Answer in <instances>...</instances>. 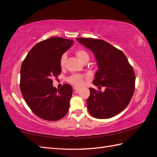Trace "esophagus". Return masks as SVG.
I'll list each match as a JSON object with an SVG mask.
<instances>
[{
  "mask_svg": "<svg viewBox=\"0 0 157 157\" xmlns=\"http://www.w3.org/2000/svg\"><path fill=\"white\" fill-rule=\"evenodd\" d=\"M73 88H74V90H76V91H79L80 90V88H79V87H78V86H74V87H73Z\"/></svg>",
  "mask_w": 157,
  "mask_h": 157,
  "instance_id": "obj_1",
  "label": "esophagus"
}]
</instances>
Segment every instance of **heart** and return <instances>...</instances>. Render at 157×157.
Returning <instances> with one entry per match:
<instances>
[{
    "label": "heart",
    "mask_w": 157,
    "mask_h": 157,
    "mask_svg": "<svg viewBox=\"0 0 157 157\" xmlns=\"http://www.w3.org/2000/svg\"><path fill=\"white\" fill-rule=\"evenodd\" d=\"M75 55L83 63L86 61H88L90 59L88 52L84 49H79L78 51H76ZM67 58V56L65 53L63 54L61 56V59H60V65L62 67H63L65 65ZM67 82L73 85L81 86L84 84V75L82 74H78V73H74V74H72L68 77Z\"/></svg>",
    "instance_id": "heart-1"
}]
</instances>
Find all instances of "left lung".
I'll return each instance as SVG.
<instances>
[{"label":"left lung","instance_id":"obj_1","mask_svg":"<svg viewBox=\"0 0 157 157\" xmlns=\"http://www.w3.org/2000/svg\"><path fill=\"white\" fill-rule=\"evenodd\" d=\"M77 40L94 53L99 69L93 84L105 87V92L90 88L87 100L88 111L97 119H108L119 114L131 101L135 90L133 67L121 51L102 40L78 38Z\"/></svg>","mask_w":157,"mask_h":157}]
</instances>
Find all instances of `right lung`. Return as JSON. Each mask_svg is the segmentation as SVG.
<instances>
[{
    "mask_svg": "<svg viewBox=\"0 0 157 157\" xmlns=\"http://www.w3.org/2000/svg\"><path fill=\"white\" fill-rule=\"evenodd\" d=\"M73 40L54 37L33 47L21 64L20 90L26 104L35 115L47 121H58L66 115L73 90L65 84L53 87L52 78L61 73L60 59L71 47Z\"/></svg>",
    "mask_w": 157,
    "mask_h": 157,
    "instance_id": "right-lung-1",
    "label": "right lung"
}]
</instances>
